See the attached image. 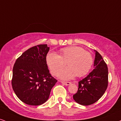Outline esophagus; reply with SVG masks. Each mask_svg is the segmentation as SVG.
Instances as JSON below:
<instances>
[{"instance_id":"obj_1","label":"esophagus","mask_w":121,"mask_h":121,"mask_svg":"<svg viewBox=\"0 0 121 121\" xmlns=\"http://www.w3.org/2000/svg\"><path fill=\"white\" fill-rule=\"evenodd\" d=\"M61 83L63 84H64V85H66V86L70 85V84H71V82H64V81H62Z\"/></svg>"}]
</instances>
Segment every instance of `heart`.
Wrapping results in <instances>:
<instances>
[{"mask_svg": "<svg viewBox=\"0 0 121 121\" xmlns=\"http://www.w3.org/2000/svg\"><path fill=\"white\" fill-rule=\"evenodd\" d=\"M67 62L68 67L58 73L59 78L64 80L84 76L90 71L93 64L91 53L78 46H72L61 49L60 55L51 52L46 56V62L52 74L57 73L65 66Z\"/></svg>", "mask_w": 121, "mask_h": 121, "instance_id": "b5f03b06", "label": "heart"}]
</instances>
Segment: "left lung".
<instances>
[{
  "label": "left lung",
  "instance_id": "8db88e82",
  "mask_svg": "<svg viewBox=\"0 0 121 121\" xmlns=\"http://www.w3.org/2000/svg\"><path fill=\"white\" fill-rule=\"evenodd\" d=\"M95 52L94 69L78 82V90L73 99L82 105H90L101 98L108 84V69L107 64L97 51Z\"/></svg>",
  "mask_w": 121,
  "mask_h": 121
}]
</instances>
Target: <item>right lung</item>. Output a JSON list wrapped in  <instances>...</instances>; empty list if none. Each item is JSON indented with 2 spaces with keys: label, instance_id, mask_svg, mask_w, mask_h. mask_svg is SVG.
I'll return each mask as SVG.
<instances>
[{
  "label": "right lung",
  "instance_id": "obj_1",
  "mask_svg": "<svg viewBox=\"0 0 121 121\" xmlns=\"http://www.w3.org/2000/svg\"><path fill=\"white\" fill-rule=\"evenodd\" d=\"M47 44L34 46L16 60L13 68L12 86L14 93L23 103L40 105L48 99L57 80L48 69Z\"/></svg>",
  "mask_w": 121,
  "mask_h": 121
}]
</instances>
